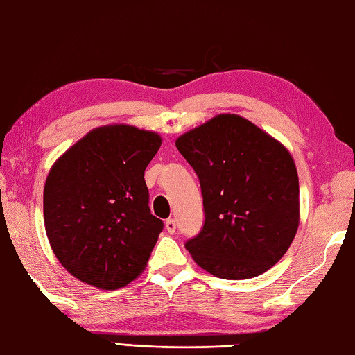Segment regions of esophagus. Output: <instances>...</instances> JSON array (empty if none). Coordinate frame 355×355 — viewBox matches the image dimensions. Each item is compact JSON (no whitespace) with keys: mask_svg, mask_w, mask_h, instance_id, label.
I'll list each match as a JSON object with an SVG mask.
<instances>
[{"mask_svg":"<svg viewBox=\"0 0 355 355\" xmlns=\"http://www.w3.org/2000/svg\"><path fill=\"white\" fill-rule=\"evenodd\" d=\"M166 229H167V232L168 234H173L177 230V221L173 218H168L167 221H166Z\"/></svg>","mask_w":355,"mask_h":355,"instance_id":"esophagus-1","label":"esophagus"}]
</instances>
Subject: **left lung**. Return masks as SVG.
<instances>
[{
  "label": "left lung",
  "mask_w": 355,
  "mask_h": 355,
  "mask_svg": "<svg viewBox=\"0 0 355 355\" xmlns=\"http://www.w3.org/2000/svg\"><path fill=\"white\" fill-rule=\"evenodd\" d=\"M199 177L205 221L187 250L219 278L273 267L299 227V175L289 151L251 121L218 115L177 139Z\"/></svg>",
  "instance_id": "left-lung-1"
}]
</instances>
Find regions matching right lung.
Here are the masks:
<instances>
[{
  "label": "right lung",
  "mask_w": 355,
  "mask_h": 355,
  "mask_svg": "<svg viewBox=\"0 0 355 355\" xmlns=\"http://www.w3.org/2000/svg\"><path fill=\"white\" fill-rule=\"evenodd\" d=\"M156 132L103 126L55 162L44 188V223L63 267L83 283L118 289L147 266L164 223L151 215L145 168Z\"/></svg>",
  "instance_id": "1"
}]
</instances>
